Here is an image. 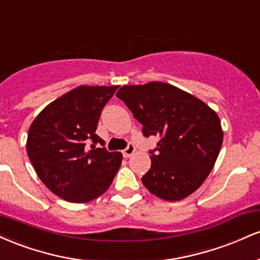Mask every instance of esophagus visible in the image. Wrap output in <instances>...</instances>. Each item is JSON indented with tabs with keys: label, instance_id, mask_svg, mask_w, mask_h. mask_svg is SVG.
Instances as JSON below:
<instances>
[{
	"label": "esophagus",
	"instance_id": "34e87169",
	"mask_svg": "<svg viewBox=\"0 0 260 260\" xmlns=\"http://www.w3.org/2000/svg\"><path fill=\"white\" fill-rule=\"evenodd\" d=\"M134 151H136V145H134L133 143H129V144L127 145V148L122 151V154H123L124 157H129L131 155H133Z\"/></svg>",
	"mask_w": 260,
	"mask_h": 260
}]
</instances>
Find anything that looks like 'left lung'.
Returning <instances> with one entry per match:
<instances>
[{"instance_id": "1", "label": "left lung", "mask_w": 260, "mask_h": 260, "mask_svg": "<svg viewBox=\"0 0 260 260\" xmlns=\"http://www.w3.org/2000/svg\"><path fill=\"white\" fill-rule=\"evenodd\" d=\"M116 96L142 124L143 136L160 138L149 150L151 166L142 177L149 192L181 201L198 189L221 149L223 133L216 112L168 83L124 85Z\"/></svg>"}]
</instances>
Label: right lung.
<instances>
[{
  "label": "right lung",
  "instance_id": "1",
  "mask_svg": "<svg viewBox=\"0 0 260 260\" xmlns=\"http://www.w3.org/2000/svg\"><path fill=\"white\" fill-rule=\"evenodd\" d=\"M117 88L78 86L45 107L29 128V159L45 186L64 201L98 198L120 169L122 154L107 150L95 133Z\"/></svg>",
  "mask_w": 260,
  "mask_h": 260
}]
</instances>
